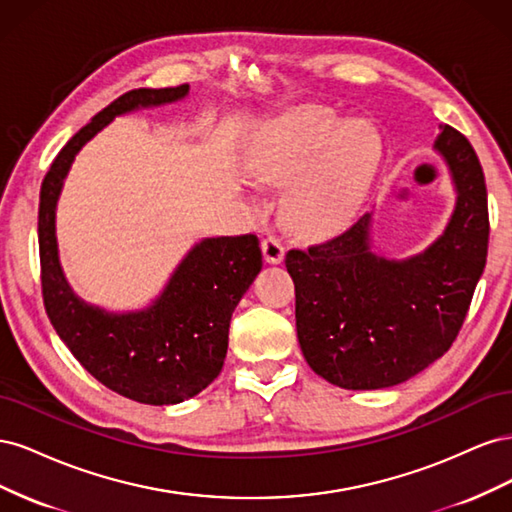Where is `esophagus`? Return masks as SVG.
<instances>
[{
  "instance_id": "obj_1",
  "label": "esophagus",
  "mask_w": 512,
  "mask_h": 512,
  "mask_svg": "<svg viewBox=\"0 0 512 512\" xmlns=\"http://www.w3.org/2000/svg\"><path fill=\"white\" fill-rule=\"evenodd\" d=\"M260 247H262V254H265V260L271 262V265H280V262L284 260L286 247L275 235H267L265 239H262Z\"/></svg>"
}]
</instances>
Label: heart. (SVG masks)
<instances>
[{"label": "heart", "instance_id": "heart-1", "mask_svg": "<svg viewBox=\"0 0 512 512\" xmlns=\"http://www.w3.org/2000/svg\"><path fill=\"white\" fill-rule=\"evenodd\" d=\"M378 138L365 123H342L305 113L280 123L258 149L252 175L262 185L299 179L290 198L292 215L303 228L329 232L342 226L374 168Z\"/></svg>", "mask_w": 512, "mask_h": 512}]
</instances>
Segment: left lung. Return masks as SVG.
Here are the masks:
<instances>
[{"mask_svg":"<svg viewBox=\"0 0 512 512\" xmlns=\"http://www.w3.org/2000/svg\"><path fill=\"white\" fill-rule=\"evenodd\" d=\"M436 149L453 175L457 207L427 252L404 262L371 254L365 213L339 235L286 254L305 361L342 389L406 382L448 352L468 316L487 262V185L459 130L442 126Z\"/></svg>","mask_w":512,"mask_h":512,"instance_id":"1","label":"left lung"}]
</instances>
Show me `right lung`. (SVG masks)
<instances>
[{"instance_id":"obj_1","label":"right lung","mask_w":512,"mask_h":512,"mask_svg":"<svg viewBox=\"0 0 512 512\" xmlns=\"http://www.w3.org/2000/svg\"><path fill=\"white\" fill-rule=\"evenodd\" d=\"M188 85L132 89L91 119L57 153L40 188L38 245L46 314L91 376L138 404L168 406L194 397L222 371L237 303L262 269L256 235L205 239L188 254L162 297L145 312L106 314L76 299L57 262L55 203L79 149L115 115L175 102Z\"/></svg>"}]
</instances>
